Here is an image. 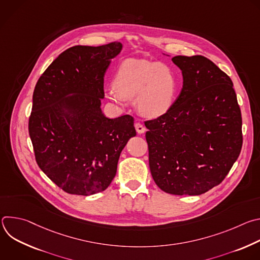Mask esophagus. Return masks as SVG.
<instances>
[{
  "instance_id": "34e87169",
  "label": "esophagus",
  "mask_w": 260,
  "mask_h": 260,
  "mask_svg": "<svg viewBox=\"0 0 260 260\" xmlns=\"http://www.w3.org/2000/svg\"><path fill=\"white\" fill-rule=\"evenodd\" d=\"M135 127H136V131H137L138 134H144L145 131H146L145 126L142 123H140V122H136L135 123Z\"/></svg>"
}]
</instances>
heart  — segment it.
<instances>
[{"label": "heart", "instance_id": "b5f03b06", "mask_svg": "<svg viewBox=\"0 0 260 260\" xmlns=\"http://www.w3.org/2000/svg\"><path fill=\"white\" fill-rule=\"evenodd\" d=\"M108 98L121 104L136 99L139 113L157 118L171 108L176 93V78L171 68L161 62L129 58L116 71L114 84L106 89Z\"/></svg>", "mask_w": 260, "mask_h": 260}]
</instances>
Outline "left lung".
<instances>
[{"mask_svg": "<svg viewBox=\"0 0 260 260\" xmlns=\"http://www.w3.org/2000/svg\"><path fill=\"white\" fill-rule=\"evenodd\" d=\"M172 60L183 87L164 115L145 121L150 172L167 193L200 196L224 180L241 153V109L232 79L212 60Z\"/></svg>", "mask_w": 260, "mask_h": 260, "instance_id": "left-lung-1", "label": "left lung"}]
</instances>
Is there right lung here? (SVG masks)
Returning a JSON list of instances; mask_svg holds the SVG:
<instances>
[{"instance_id":"obj_1","label":"right lung","mask_w":260,"mask_h":260,"mask_svg":"<svg viewBox=\"0 0 260 260\" xmlns=\"http://www.w3.org/2000/svg\"><path fill=\"white\" fill-rule=\"evenodd\" d=\"M119 42L73 46L60 53L35 86L28 134L39 168L70 194L104 191L120 153L136 136L134 118H107L101 110L104 77Z\"/></svg>"}]
</instances>
